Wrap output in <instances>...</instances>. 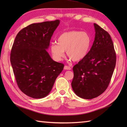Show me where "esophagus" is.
I'll use <instances>...</instances> for the list:
<instances>
[{"label":"esophagus","instance_id":"1","mask_svg":"<svg viewBox=\"0 0 127 127\" xmlns=\"http://www.w3.org/2000/svg\"><path fill=\"white\" fill-rule=\"evenodd\" d=\"M64 69L65 70H71V68L69 66H68V65H65L64 67Z\"/></svg>","mask_w":127,"mask_h":127}]
</instances>
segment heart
Instances as JSON below:
<instances>
[{"label": "heart", "mask_w": 127, "mask_h": 127, "mask_svg": "<svg viewBox=\"0 0 127 127\" xmlns=\"http://www.w3.org/2000/svg\"><path fill=\"white\" fill-rule=\"evenodd\" d=\"M91 42V37L87 32L72 31L61 34L57 39L58 44L52 43L50 50L56 61H61L66 51L70 59L78 62L87 56Z\"/></svg>", "instance_id": "heart-1"}]
</instances>
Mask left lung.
I'll use <instances>...</instances> for the list:
<instances>
[{
  "instance_id": "8db88e82",
  "label": "left lung",
  "mask_w": 127,
  "mask_h": 127,
  "mask_svg": "<svg viewBox=\"0 0 127 127\" xmlns=\"http://www.w3.org/2000/svg\"><path fill=\"white\" fill-rule=\"evenodd\" d=\"M94 41L85 58L73 67L72 90L80 98L91 99L106 90L116 62L114 44L110 34L94 23Z\"/></svg>"
}]
</instances>
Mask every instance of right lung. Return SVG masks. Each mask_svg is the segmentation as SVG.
<instances>
[{
	"mask_svg": "<svg viewBox=\"0 0 127 127\" xmlns=\"http://www.w3.org/2000/svg\"><path fill=\"white\" fill-rule=\"evenodd\" d=\"M60 21L33 23L18 32L10 54V62L20 90L35 99L47 96L64 64L54 61L46 50Z\"/></svg>",
	"mask_w": 127,
	"mask_h": 127,
	"instance_id": "add662e5",
	"label": "right lung"
}]
</instances>
